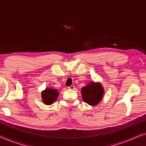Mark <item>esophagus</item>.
I'll list each match as a JSON object with an SVG mask.
<instances>
[{
  "mask_svg": "<svg viewBox=\"0 0 146 146\" xmlns=\"http://www.w3.org/2000/svg\"><path fill=\"white\" fill-rule=\"evenodd\" d=\"M68 88L69 90H74V86H69Z\"/></svg>",
  "mask_w": 146,
  "mask_h": 146,
  "instance_id": "1",
  "label": "esophagus"
}]
</instances>
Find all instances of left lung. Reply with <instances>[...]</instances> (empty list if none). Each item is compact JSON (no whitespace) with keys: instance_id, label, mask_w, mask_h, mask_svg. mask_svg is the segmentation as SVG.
<instances>
[{"instance_id":"1","label":"left lung","mask_w":146,"mask_h":146,"mask_svg":"<svg viewBox=\"0 0 146 146\" xmlns=\"http://www.w3.org/2000/svg\"><path fill=\"white\" fill-rule=\"evenodd\" d=\"M104 89L100 82L92 81L82 88L81 94L84 102L90 106H96L102 100Z\"/></svg>"}]
</instances>
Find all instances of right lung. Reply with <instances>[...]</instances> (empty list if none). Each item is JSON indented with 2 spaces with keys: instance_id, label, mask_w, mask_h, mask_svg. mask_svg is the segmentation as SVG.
I'll use <instances>...</instances> for the list:
<instances>
[{
  "instance_id": "1",
  "label": "right lung",
  "mask_w": 146,
  "mask_h": 146,
  "mask_svg": "<svg viewBox=\"0 0 146 146\" xmlns=\"http://www.w3.org/2000/svg\"><path fill=\"white\" fill-rule=\"evenodd\" d=\"M59 92L57 90L46 88L41 93L42 100L46 105H51L56 100Z\"/></svg>"
}]
</instances>
